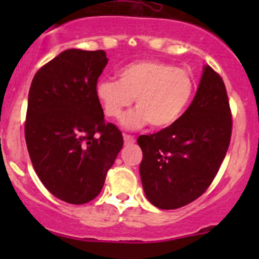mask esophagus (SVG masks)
<instances>
[{
    "instance_id": "obj_1",
    "label": "esophagus",
    "mask_w": 259,
    "mask_h": 259,
    "mask_svg": "<svg viewBox=\"0 0 259 259\" xmlns=\"http://www.w3.org/2000/svg\"><path fill=\"white\" fill-rule=\"evenodd\" d=\"M124 143H125V145L134 144V143H135V138L132 137V135L124 134Z\"/></svg>"
}]
</instances>
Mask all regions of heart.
Returning <instances> with one entry per match:
<instances>
[{"label":"heart","instance_id":"obj_1","mask_svg":"<svg viewBox=\"0 0 259 259\" xmlns=\"http://www.w3.org/2000/svg\"><path fill=\"white\" fill-rule=\"evenodd\" d=\"M117 80H101L95 95L104 114L119 119L135 99L137 110L122 119L127 129L149 122L153 129H165L179 120L194 94V80L184 69L159 60H139L119 71Z\"/></svg>","mask_w":259,"mask_h":259}]
</instances>
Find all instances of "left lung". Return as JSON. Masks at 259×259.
<instances>
[{
  "label": "left lung",
  "mask_w": 259,
  "mask_h": 259,
  "mask_svg": "<svg viewBox=\"0 0 259 259\" xmlns=\"http://www.w3.org/2000/svg\"><path fill=\"white\" fill-rule=\"evenodd\" d=\"M232 111L226 85L205 66L189 108L169 127L140 135V177L149 202L177 209L209 188L228 150Z\"/></svg>",
  "instance_id": "obj_1"
}]
</instances>
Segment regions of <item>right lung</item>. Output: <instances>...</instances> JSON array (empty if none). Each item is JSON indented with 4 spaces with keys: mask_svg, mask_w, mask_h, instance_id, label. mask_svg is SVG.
Listing matches in <instances>:
<instances>
[{
    "mask_svg": "<svg viewBox=\"0 0 259 259\" xmlns=\"http://www.w3.org/2000/svg\"><path fill=\"white\" fill-rule=\"evenodd\" d=\"M106 64L103 50H66L36 72L28 91V155L46 189L70 204L98 197L124 144L95 95Z\"/></svg>",
    "mask_w": 259,
    "mask_h": 259,
    "instance_id": "1",
    "label": "right lung"
}]
</instances>
